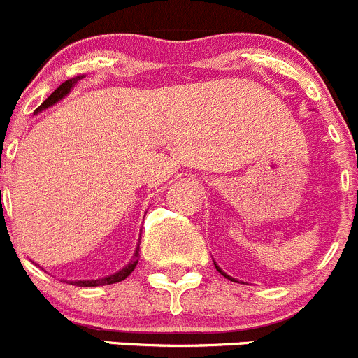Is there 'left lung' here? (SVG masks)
Returning <instances> with one entry per match:
<instances>
[{"instance_id":"8db88e82","label":"left lung","mask_w":358,"mask_h":358,"mask_svg":"<svg viewBox=\"0 0 358 358\" xmlns=\"http://www.w3.org/2000/svg\"><path fill=\"white\" fill-rule=\"evenodd\" d=\"M214 264H215V263H214ZM215 268H217V271H221V273H222V275H224V277H226V278H229V280H233V278H231V277H229V275H226V273H224V271H222V270H221V268H219V266H217V264H215Z\"/></svg>"}]
</instances>
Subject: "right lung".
<instances>
[{"label": "right lung", "instance_id": "right-lung-1", "mask_svg": "<svg viewBox=\"0 0 358 358\" xmlns=\"http://www.w3.org/2000/svg\"><path fill=\"white\" fill-rule=\"evenodd\" d=\"M81 78H83V76H74V78H71V80L64 81V83L60 85L57 90H55L54 94H52L50 97H48L47 101H45L43 104L40 106V108H36V111H34V115H38V113L45 111V109H47V108H52V106L57 104L59 101H62V99L66 97V95H69V92L73 90V87L78 83V81L81 80ZM137 257H139V245H137L136 254H134L132 259L129 261V264H125V266H123L122 270L116 271V273L106 275V277L97 278V280H62V282H66V284H71V285H76V287H97V285L116 284V282L125 280V278L129 277L130 273H132L134 268L137 266V261H139V259H137Z\"/></svg>", "mask_w": 358, "mask_h": 358}]
</instances>
